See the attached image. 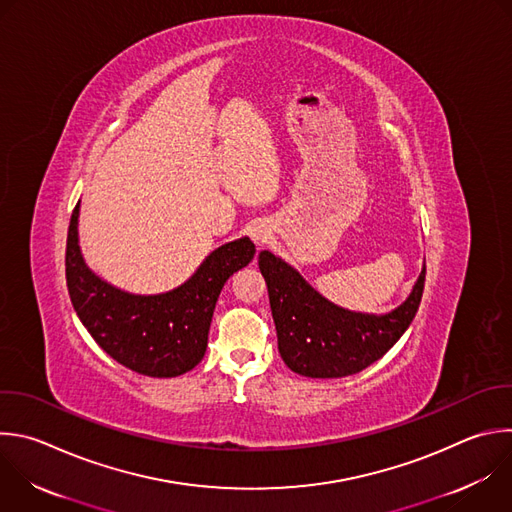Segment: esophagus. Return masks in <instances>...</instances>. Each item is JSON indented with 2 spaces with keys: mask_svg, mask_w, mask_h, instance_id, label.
<instances>
[{
  "mask_svg": "<svg viewBox=\"0 0 512 512\" xmlns=\"http://www.w3.org/2000/svg\"><path fill=\"white\" fill-rule=\"evenodd\" d=\"M251 237H253V241H255L257 245H263V243L269 239V231L263 229V227H253Z\"/></svg>",
  "mask_w": 512,
  "mask_h": 512,
  "instance_id": "1",
  "label": "esophagus"
}]
</instances>
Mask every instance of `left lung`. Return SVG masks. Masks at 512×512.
<instances>
[{"label": "left lung", "instance_id": "1", "mask_svg": "<svg viewBox=\"0 0 512 512\" xmlns=\"http://www.w3.org/2000/svg\"><path fill=\"white\" fill-rule=\"evenodd\" d=\"M277 348L289 370L307 378H346L380 360L412 323L426 281V265L410 297L388 315L346 311L323 299L285 261L259 253Z\"/></svg>", "mask_w": 512, "mask_h": 512}]
</instances>
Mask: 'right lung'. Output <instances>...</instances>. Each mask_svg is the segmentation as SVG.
Segmentation results:
<instances>
[{"label": "right lung", "mask_w": 512, "mask_h": 512, "mask_svg": "<svg viewBox=\"0 0 512 512\" xmlns=\"http://www.w3.org/2000/svg\"><path fill=\"white\" fill-rule=\"evenodd\" d=\"M78 207L68 227L66 283L94 342L142 376L175 378L193 370L205 356L219 293L253 259L255 245L237 239L213 251L185 285L162 295H130L86 267L78 247Z\"/></svg>", "instance_id": "obj_1"}]
</instances>
